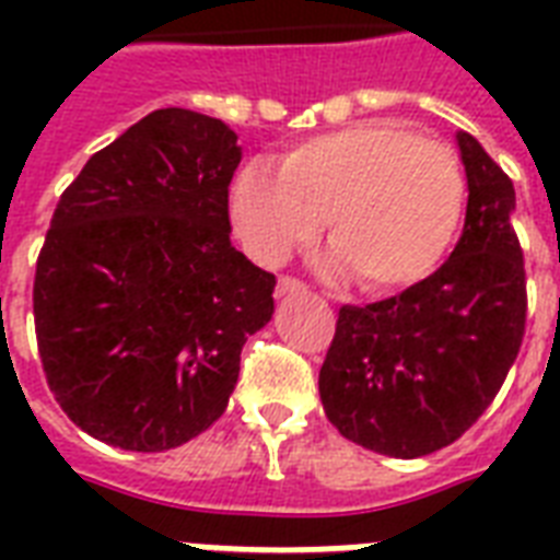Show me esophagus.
Listing matches in <instances>:
<instances>
[{
    "mask_svg": "<svg viewBox=\"0 0 560 560\" xmlns=\"http://www.w3.org/2000/svg\"><path fill=\"white\" fill-rule=\"evenodd\" d=\"M299 290H305V284L299 279H293V276H281L279 284H276V293H279V296H290V293H299Z\"/></svg>",
    "mask_w": 560,
    "mask_h": 560,
    "instance_id": "obj_1",
    "label": "esophagus"
}]
</instances>
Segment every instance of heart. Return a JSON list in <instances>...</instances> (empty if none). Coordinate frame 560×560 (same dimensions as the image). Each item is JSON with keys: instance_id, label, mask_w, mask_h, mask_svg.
I'll list each match as a JSON object with an SVG mask.
<instances>
[{"instance_id": "b5f03b06", "label": "heart", "mask_w": 560, "mask_h": 560, "mask_svg": "<svg viewBox=\"0 0 560 560\" xmlns=\"http://www.w3.org/2000/svg\"><path fill=\"white\" fill-rule=\"evenodd\" d=\"M465 179L447 144L360 121L293 144L279 171L249 162L232 183V226L255 261L279 264L328 223L337 261L366 290L427 279L451 246Z\"/></svg>"}]
</instances>
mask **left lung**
Segmentation results:
<instances>
[{
	"mask_svg": "<svg viewBox=\"0 0 560 560\" xmlns=\"http://www.w3.org/2000/svg\"><path fill=\"white\" fill-rule=\"evenodd\" d=\"M465 229L451 258L398 296L342 305L319 369L325 416L366 451L416 459L459 439L503 386L526 334L514 186L470 133Z\"/></svg>",
	"mask_w": 560,
	"mask_h": 560,
	"instance_id": "left-lung-1",
	"label": "left lung"
}]
</instances>
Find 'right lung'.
I'll return each mask as SVG.
<instances>
[{
  "mask_svg": "<svg viewBox=\"0 0 560 560\" xmlns=\"http://www.w3.org/2000/svg\"><path fill=\"white\" fill-rule=\"evenodd\" d=\"M237 162L220 118L165 107L92 153L60 194L34 331L48 389L83 433L160 453L223 416L276 288L229 241Z\"/></svg>",
  "mask_w": 560,
  "mask_h": 560,
  "instance_id": "add662e5",
  "label": "right lung"
}]
</instances>
